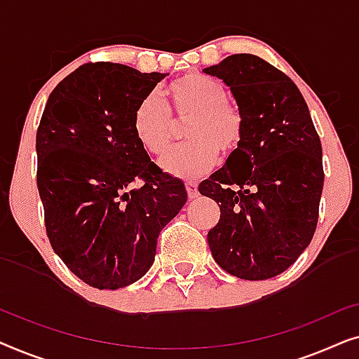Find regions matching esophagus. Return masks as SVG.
<instances>
[{
    "label": "esophagus",
    "instance_id": "obj_1",
    "mask_svg": "<svg viewBox=\"0 0 359 359\" xmlns=\"http://www.w3.org/2000/svg\"><path fill=\"white\" fill-rule=\"evenodd\" d=\"M186 191H188L189 199H194V198H198V196H199L198 183H194V181H186Z\"/></svg>",
    "mask_w": 359,
    "mask_h": 359
}]
</instances>
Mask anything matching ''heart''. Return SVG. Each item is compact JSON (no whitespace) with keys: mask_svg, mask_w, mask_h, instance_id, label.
<instances>
[{"mask_svg":"<svg viewBox=\"0 0 359 359\" xmlns=\"http://www.w3.org/2000/svg\"><path fill=\"white\" fill-rule=\"evenodd\" d=\"M170 109L184 121L188 144L170 150L160 160L161 170L180 178H198L219 160V150L232 155L242 145L245 121L238 107L227 101V88L204 73H188L166 86ZM158 96L149 95L132 117L134 134L150 155H163L173 144L176 122Z\"/></svg>","mask_w":359,"mask_h":359,"instance_id":"obj_1","label":"heart"}]
</instances>
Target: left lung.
<instances>
[{"mask_svg": "<svg viewBox=\"0 0 359 359\" xmlns=\"http://www.w3.org/2000/svg\"><path fill=\"white\" fill-rule=\"evenodd\" d=\"M203 72L230 88L245 121L240 149L199 184V193L220 208L209 248L232 276H278L316 232L323 188L320 139L299 88L263 58L235 53Z\"/></svg>", "mask_w": 359, "mask_h": 359, "instance_id": "obj_1", "label": "left lung"}]
</instances>
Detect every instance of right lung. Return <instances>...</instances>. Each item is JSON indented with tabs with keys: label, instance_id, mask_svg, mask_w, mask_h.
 I'll use <instances>...</instances> for the list:
<instances>
[{
	"label": "right lung",
	"instance_id": "obj_1",
	"mask_svg": "<svg viewBox=\"0 0 359 359\" xmlns=\"http://www.w3.org/2000/svg\"><path fill=\"white\" fill-rule=\"evenodd\" d=\"M166 73L86 63L50 93L37 129V188L50 245L81 281L119 289L154 264L184 183L137 140L132 117Z\"/></svg>",
	"mask_w": 359,
	"mask_h": 359
}]
</instances>
